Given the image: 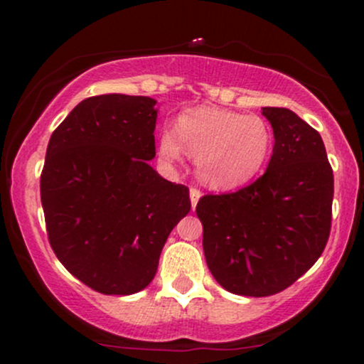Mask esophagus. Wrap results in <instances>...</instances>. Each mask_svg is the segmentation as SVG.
I'll return each instance as SVG.
<instances>
[{"label":"esophagus","mask_w":364,"mask_h":364,"mask_svg":"<svg viewBox=\"0 0 364 364\" xmlns=\"http://www.w3.org/2000/svg\"><path fill=\"white\" fill-rule=\"evenodd\" d=\"M200 196H202V191H200L198 188L191 186V188H190V198H191V207H193V208L196 207V203H198Z\"/></svg>","instance_id":"34e87169"}]
</instances>
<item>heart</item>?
Masks as SVG:
<instances>
[{"label": "heart", "instance_id": "heart-1", "mask_svg": "<svg viewBox=\"0 0 364 364\" xmlns=\"http://www.w3.org/2000/svg\"><path fill=\"white\" fill-rule=\"evenodd\" d=\"M176 131L162 132L161 156L171 162L179 161L185 147L196 157L203 181L215 188L240 186L252 179L274 145L272 129L262 118L219 107L186 111L179 116Z\"/></svg>", "mask_w": 364, "mask_h": 364}]
</instances>
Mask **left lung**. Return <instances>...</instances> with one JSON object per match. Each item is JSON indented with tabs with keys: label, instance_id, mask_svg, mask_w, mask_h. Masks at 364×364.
<instances>
[{
	"label": "left lung",
	"instance_id": "8db88e82",
	"mask_svg": "<svg viewBox=\"0 0 364 364\" xmlns=\"http://www.w3.org/2000/svg\"><path fill=\"white\" fill-rule=\"evenodd\" d=\"M274 128L267 171L232 193L203 195V253L232 294H277L323 253L332 225L333 173L315 128L286 107H263Z\"/></svg>",
	"mask_w": 364,
	"mask_h": 364
}]
</instances>
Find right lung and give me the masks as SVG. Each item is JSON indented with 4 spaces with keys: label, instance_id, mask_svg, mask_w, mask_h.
I'll list each match as a JSON object with an SVG mask.
<instances>
[{
    "label": "right lung",
    "instance_id": "1",
    "mask_svg": "<svg viewBox=\"0 0 364 364\" xmlns=\"http://www.w3.org/2000/svg\"><path fill=\"white\" fill-rule=\"evenodd\" d=\"M156 101L106 94L78 104L53 132L41 174L49 245L90 289L127 296L152 282L190 190L149 166Z\"/></svg>",
    "mask_w": 364,
    "mask_h": 364
}]
</instances>
